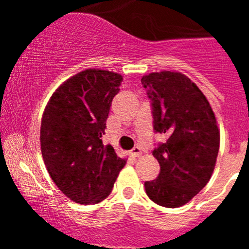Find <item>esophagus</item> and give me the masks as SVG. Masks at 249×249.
<instances>
[{"mask_svg": "<svg viewBox=\"0 0 249 249\" xmlns=\"http://www.w3.org/2000/svg\"><path fill=\"white\" fill-rule=\"evenodd\" d=\"M141 154H142V150H141L140 147H135L134 149L131 150V155L134 158H139L141 157Z\"/></svg>", "mask_w": 249, "mask_h": 249, "instance_id": "esophagus-1", "label": "esophagus"}]
</instances>
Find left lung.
I'll list each match as a JSON object with an SVG mask.
<instances>
[{"label": "left lung", "instance_id": "left-lung-1", "mask_svg": "<svg viewBox=\"0 0 249 249\" xmlns=\"http://www.w3.org/2000/svg\"><path fill=\"white\" fill-rule=\"evenodd\" d=\"M153 115V129L166 137L153 155L160 164L157 179L144 183L152 201L164 207L189 202L212 176L220 135L205 95L187 76L162 71L143 76Z\"/></svg>", "mask_w": 249, "mask_h": 249}]
</instances>
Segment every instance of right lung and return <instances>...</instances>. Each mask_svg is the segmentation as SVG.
Returning <instances> with one entry per match:
<instances>
[{"mask_svg":"<svg viewBox=\"0 0 249 249\" xmlns=\"http://www.w3.org/2000/svg\"><path fill=\"white\" fill-rule=\"evenodd\" d=\"M122 82L114 72L85 70L60 85L44 109L39 137L44 164L56 187L77 203L106 199L126 162L101 140Z\"/></svg>","mask_w":249,"mask_h":249,"instance_id":"1","label":"right lung"}]
</instances>
